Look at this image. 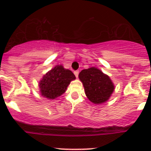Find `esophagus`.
Instances as JSON below:
<instances>
[{
    "instance_id": "1",
    "label": "esophagus",
    "mask_w": 151,
    "mask_h": 151,
    "mask_svg": "<svg viewBox=\"0 0 151 151\" xmlns=\"http://www.w3.org/2000/svg\"><path fill=\"white\" fill-rule=\"evenodd\" d=\"M74 74H75V76H76V77H78V75H79V70H75V71H74Z\"/></svg>"
}]
</instances>
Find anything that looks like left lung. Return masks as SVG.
<instances>
[{
	"mask_svg": "<svg viewBox=\"0 0 151 151\" xmlns=\"http://www.w3.org/2000/svg\"><path fill=\"white\" fill-rule=\"evenodd\" d=\"M79 78L83 84L86 95L94 104H101L108 100L114 89L110 77L96 68L82 70Z\"/></svg>",
	"mask_w": 151,
	"mask_h": 151,
	"instance_id": "obj_1",
	"label": "left lung"
}]
</instances>
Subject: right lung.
Masks as SVG:
<instances>
[{
	"label": "right lung",
	"instance_id": "1",
	"mask_svg": "<svg viewBox=\"0 0 151 151\" xmlns=\"http://www.w3.org/2000/svg\"><path fill=\"white\" fill-rule=\"evenodd\" d=\"M75 78L70 70L65 69L62 65L55 66L43 76L39 83L42 96L50 99L60 96L65 92L70 81Z\"/></svg>",
	"mask_w": 151,
	"mask_h": 151
}]
</instances>
